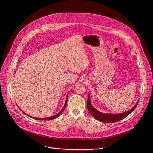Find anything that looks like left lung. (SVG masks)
<instances>
[{
	"label": "left lung",
	"mask_w": 153,
	"mask_h": 153,
	"mask_svg": "<svg viewBox=\"0 0 153 153\" xmlns=\"http://www.w3.org/2000/svg\"><path fill=\"white\" fill-rule=\"evenodd\" d=\"M90 93H88V99H87V108H88V110L89 113L91 114V116L94 117L96 120L105 122V123H113L116 122L117 121H119L122 119H123L126 117H127L129 114L131 113L134 109L136 108L139 100L137 102L136 105L130 110L128 111L122 113H118V114H109V113H103L102 112H100L99 111L97 110L96 108H94L91 102H90Z\"/></svg>",
	"instance_id": "1"
}]
</instances>
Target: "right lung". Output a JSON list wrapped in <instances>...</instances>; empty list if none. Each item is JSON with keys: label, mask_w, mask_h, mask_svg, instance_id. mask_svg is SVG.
<instances>
[{"label": "right lung", "mask_w": 153, "mask_h": 153, "mask_svg": "<svg viewBox=\"0 0 153 153\" xmlns=\"http://www.w3.org/2000/svg\"><path fill=\"white\" fill-rule=\"evenodd\" d=\"M68 94H67V97H66V101H65V105H64V106H63V108L62 109V110H61L58 113H57L56 114H55V115H54V116H51V117H45V118H36V117H34L30 116L28 115L27 114H26L25 112H24L21 109H20L19 106H18V108H19L20 109V110L22 111V113H24L25 115L29 116L30 117H31V118H33V119H36V120H53V119H56V118L59 117L60 116V114L63 111V110H65V108H66L67 103V100H68Z\"/></svg>", "instance_id": "1"}]
</instances>
